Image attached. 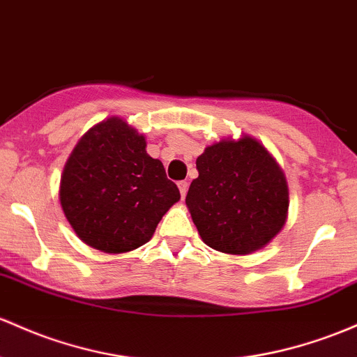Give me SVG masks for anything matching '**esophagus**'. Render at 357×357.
Wrapping results in <instances>:
<instances>
[{
	"mask_svg": "<svg viewBox=\"0 0 357 357\" xmlns=\"http://www.w3.org/2000/svg\"><path fill=\"white\" fill-rule=\"evenodd\" d=\"M178 188H179V193H181V197L185 198L186 197V191H188V183L186 181H179L178 183Z\"/></svg>",
	"mask_w": 357,
	"mask_h": 357,
	"instance_id": "esophagus-1",
	"label": "esophagus"
}]
</instances>
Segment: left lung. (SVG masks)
<instances>
[{"label": "left lung", "mask_w": 357, "mask_h": 357, "mask_svg": "<svg viewBox=\"0 0 357 357\" xmlns=\"http://www.w3.org/2000/svg\"><path fill=\"white\" fill-rule=\"evenodd\" d=\"M186 205L203 242L227 254L264 248L288 211L284 174L254 139L222 140L197 159Z\"/></svg>", "instance_id": "1"}]
</instances>
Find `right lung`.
Returning <instances> with one entry per match:
<instances>
[{"label":"right lung","instance_id":"1","mask_svg":"<svg viewBox=\"0 0 357 357\" xmlns=\"http://www.w3.org/2000/svg\"><path fill=\"white\" fill-rule=\"evenodd\" d=\"M179 190L146 139L123 120L95 125L74 147L61 179V205L74 232L103 252H127L151 241Z\"/></svg>","mask_w":357,"mask_h":357}]
</instances>
